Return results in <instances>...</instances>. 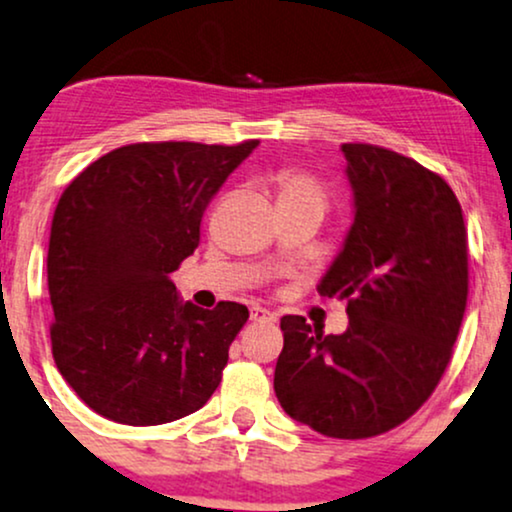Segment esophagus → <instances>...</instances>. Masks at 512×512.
<instances>
[{
	"label": "esophagus",
	"instance_id": "esophagus-1",
	"mask_svg": "<svg viewBox=\"0 0 512 512\" xmlns=\"http://www.w3.org/2000/svg\"><path fill=\"white\" fill-rule=\"evenodd\" d=\"M250 321H255V323H274L276 321V314L269 312V309L260 307V304H252V307H250Z\"/></svg>",
	"mask_w": 512,
	"mask_h": 512
}]
</instances>
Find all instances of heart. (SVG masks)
<instances>
[{
	"label": "heart",
	"mask_w": 512,
	"mask_h": 512,
	"mask_svg": "<svg viewBox=\"0 0 512 512\" xmlns=\"http://www.w3.org/2000/svg\"><path fill=\"white\" fill-rule=\"evenodd\" d=\"M278 189V203H290V200H309V203L321 205L326 208L328 193L323 189L319 179H314L312 174L297 172V170H286L278 174L276 179Z\"/></svg>",
	"instance_id": "obj_1"
}]
</instances>
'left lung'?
<instances>
[{"mask_svg": "<svg viewBox=\"0 0 512 512\" xmlns=\"http://www.w3.org/2000/svg\"><path fill=\"white\" fill-rule=\"evenodd\" d=\"M354 224L321 278L347 300L326 335L283 316L274 390L283 411L335 439L383 435L428 401L451 361L468 302V231L451 186L387 148L342 144Z\"/></svg>", "mask_w": 512, "mask_h": 512, "instance_id": "8db88e82", "label": "left lung"}]
</instances>
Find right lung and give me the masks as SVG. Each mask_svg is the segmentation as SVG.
Listing matches in <instances>:
<instances>
[{"mask_svg": "<svg viewBox=\"0 0 512 512\" xmlns=\"http://www.w3.org/2000/svg\"><path fill=\"white\" fill-rule=\"evenodd\" d=\"M257 144H129L63 191L47 255L51 354L99 416L163 425L217 390L248 307L181 302L170 274L198 248L205 208Z\"/></svg>", "mask_w": 512, "mask_h": 512, "instance_id": "1", "label": "right lung"}]
</instances>
